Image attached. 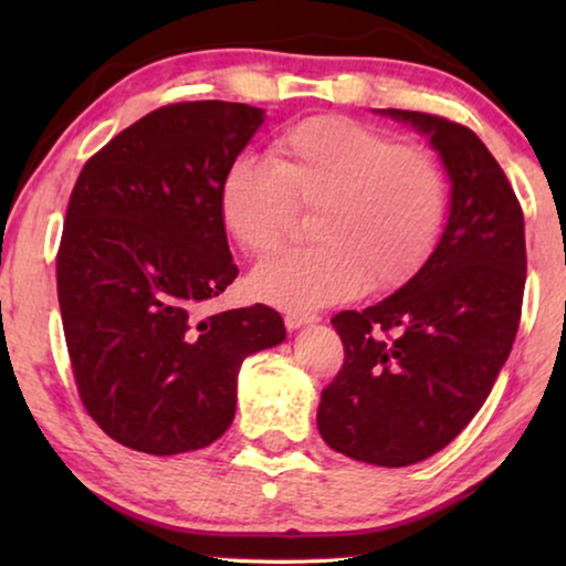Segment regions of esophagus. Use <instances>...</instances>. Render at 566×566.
I'll list each match as a JSON object with an SVG mask.
<instances>
[{
  "mask_svg": "<svg viewBox=\"0 0 566 566\" xmlns=\"http://www.w3.org/2000/svg\"><path fill=\"white\" fill-rule=\"evenodd\" d=\"M283 322H285V327H289V329H298V327H306V324L319 322V316L308 314V312H289L283 316Z\"/></svg>",
  "mask_w": 566,
  "mask_h": 566,
  "instance_id": "34e87169",
  "label": "esophagus"
}]
</instances>
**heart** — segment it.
<instances>
[{"instance_id":"1","label":"heart","mask_w":566,"mask_h":566,"mask_svg":"<svg viewBox=\"0 0 566 566\" xmlns=\"http://www.w3.org/2000/svg\"><path fill=\"white\" fill-rule=\"evenodd\" d=\"M448 185L436 154L350 118H312L244 154L219 188L221 221L247 254L285 242L296 211H314L312 247L252 270L250 291L283 308L337 304L363 285L405 283L436 250Z\"/></svg>"}]
</instances>
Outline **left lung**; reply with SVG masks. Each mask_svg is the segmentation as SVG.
Here are the masks:
<instances>
[{"label":"left lung","mask_w":566,"mask_h":566,"mask_svg":"<svg viewBox=\"0 0 566 566\" xmlns=\"http://www.w3.org/2000/svg\"><path fill=\"white\" fill-rule=\"evenodd\" d=\"M378 113L430 138L451 206L438 247L397 293L332 319L345 363L316 424L337 453L399 469L443 451L490 397L521 322L525 223L474 130L428 113Z\"/></svg>","instance_id":"1"}]
</instances>
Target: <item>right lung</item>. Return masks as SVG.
Returning a JSON list of instances; mask_svg holds the SVG:
<instances>
[{
	"mask_svg": "<svg viewBox=\"0 0 566 566\" xmlns=\"http://www.w3.org/2000/svg\"><path fill=\"white\" fill-rule=\"evenodd\" d=\"M265 111L200 99L159 107L92 157L56 258L76 389L120 446L175 455L211 446L237 412L247 355L285 327L254 304L208 314L234 283L219 188Z\"/></svg>",
	"mask_w": 566,
	"mask_h": 566,
	"instance_id": "add662e5",
	"label": "right lung"
}]
</instances>
